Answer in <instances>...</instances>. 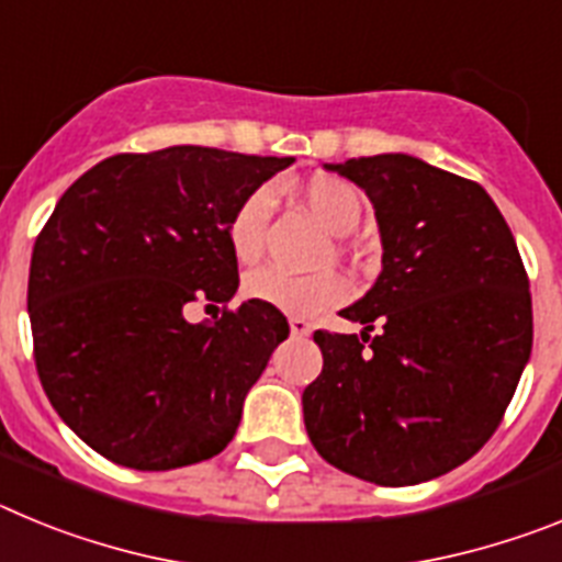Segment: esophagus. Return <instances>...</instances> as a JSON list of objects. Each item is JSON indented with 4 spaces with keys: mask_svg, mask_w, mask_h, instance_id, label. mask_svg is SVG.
Masks as SVG:
<instances>
[{
    "mask_svg": "<svg viewBox=\"0 0 562 562\" xmlns=\"http://www.w3.org/2000/svg\"><path fill=\"white\" fill-rule=\"evenodd\" d=\"M290 331L292 337H306L312 331V326L306 324L304 317H290Z\"/></svg>",
    "mask_w": 562,
    "mask_h": 562,
    "instance_id": "1",
    "label": "esophagus"
}]
</instances>
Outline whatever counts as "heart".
Segmentation results:
<instances>
[{
    "instance_id": "heart-1",
    "label": "heart",
    "mask_w": 562,
    "mask_h": 562,
    "mask_svg": "<svg viewBox=\"0 0 562 562\" xmlns=\"http://www.w3.org/2000/svg\"><path fill=\"white\" fill-rule=\"evenodd\" d=\"M304 205L315 213V220L335 236L357 231L366 213V196L355 182L335 173H315L297 188ZM272 193L270 188H256L238 202L227 220V245L241 265H250L265 250L267 220H270ZM245 295L258 304L276 306L286 315L312 317L331 306L349 301V278L337 270L292 276L278 267H261L245 278Z\"/></svg>"
}]
</instances>
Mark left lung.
I'll return each instance as SVG.
<instances>
[{"label":"left lung","instance_id":"obj_1","mask_svg":"<svg viewBox=\"0 0 562 562\" xmlns=\"http://www.w3.org/2000/svg\"><path fill=\"white\" fill-rule=\"evenodd\" d=\"M326 168L369 193L382 272L340 312L366 331H315L324 371L304 391L306 434L362 481H430L504 419L532 351L529 276L479 182L408 154Z\"/></svg>","mask_w":562,"mask_h":562}]
</instances>
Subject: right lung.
Instances as JSON below:
<instances>
[{"label":"right lung","instance_id":"1","mask_svg":"<svg viewBox=\"0 0 562 562\" xmlns=\"http://www.w3.org/2000/svg\"><path fill=\"white\" fill-rule=\"evenodd\" d=\"M292 157L205 146L114 154L64 191L30 258L44 394L103 459L173 470L222 453L290 324L247 301L227 220ZM222 305L188 325V303Z\"/></svg>","mask_w":562,"mask_h":562}]
</instances>
